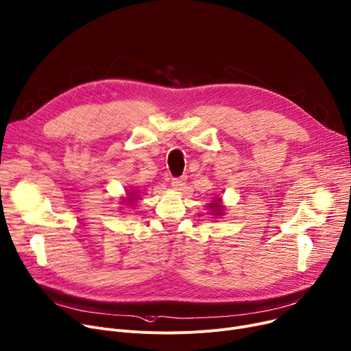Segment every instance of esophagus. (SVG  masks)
<instances>
[{
  "label": "esophagus",
  "instance_id": "obj_1",
  "mask_svg": "<svg viewBox=\"0 0 351 351\" xmlns=\"http://www.w3.org/2000/svg\"><path fill=\"white\" fill-rule=\"evenodd\" d=\"M185 181H187V180H185V177H176V178L171 180V185L176 190H181L182 185L185 184Z\"/></svg>",
  "mask_w": 351,
  "mask_h": 351
}]
</instances>
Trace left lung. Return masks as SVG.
Here are the masks:
<instances>
[{"label":"left lung","instance_id":"obj_1","mask_svg":"<svg viewBox=\"0 0 351 351\" xmlns=\"http://www.w3.org/2000/svg\"><path fill=\"white\" fill-rule=\"evenodd\" d=\"M210 207L213 208V211H215V214H217V215H219V214H221V205H219V204H217V202H211V204H210Z\"/></svg>","mask_w":351,"mask_h":351}]
</instances>
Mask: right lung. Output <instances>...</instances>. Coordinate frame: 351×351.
I'll list each match as a JSON object with an SVG mask.
<instances>
[{
	"label": "right lung",
	"instance_id": "obj_1",
	"mask_svg": "<svg viewBox=\"0 0 351 351\" xmlns=\"http://www.w3.org/2000/svg\"><path fill=\"white\" fill-rule=\"evenodd\" d=\"M137 193H138V191H134V194H137ZM134 194H130V195H132V198H129V201H134V199H136ZM130 204H133V202H130Z\"/></svg>",
	"mask_w": 351,
	"mask_h": 351
}]
</instances>
